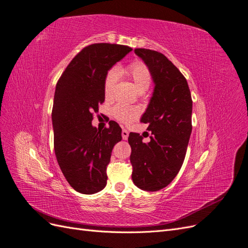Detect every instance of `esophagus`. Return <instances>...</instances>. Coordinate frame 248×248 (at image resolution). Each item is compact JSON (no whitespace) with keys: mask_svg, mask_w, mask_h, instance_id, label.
<instances>
[{"mask_svg":"<svg viewBox=\"0 0 248 248\" xmlns=\"http://www.w3.org/2000/svg\"><path fill=\"white\" fill-rule=\"evenodd\" d=\"M122 136H123L124 140H126V139H128V137H129V131L124 129L123 132H122Z\"/></svg>","mask_w":248,"mask_h":248,"instance_id":"obj_1","label":"esophagus"}]
</instances>
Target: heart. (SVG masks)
Listing matches in <instances>:
<instances>
[{"mask_svg":"<svg viewBox=\"0 0 248 248\" xmlns=\"http://www.w3.org/2000/svg\"><path fill=\"white\" fill-rule=\"evenodd\" d=\"M126 73L130 76L132 81L134 82V86L138 92H144L148 90L151 85L152 78L147 66L143 65L142 62H134L126 69ZM118 76L119 71L116 68H113L108 72L104 84V91L107 97L111 96L114 86H115L118 79ZM138 114L139 111L136 108L124 105H118L113 109V115L123 123L132 122V120H134L138 116Z\"/></svg>","mask_w":248,"mask_h":248,"instance_id":"obj_1","label":"heart"}]
</instances>
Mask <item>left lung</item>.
<instances>
[{
  "label": "left lung",
  "mask_w": 248,
  "mask_h": 248,
  "mask_svg": "<svg viewBox=\"0 0 248 248\" xmlns=\"http://www.w3.org/2000/svg\"><path fill=\"white\" fill-rule=\"evenodd\" d=\"M148 67L154 90L140 122L149 124V142L138 133L129 134L134 185L157 192L174 180L185 161L192 133L193 101L185 76L167 56L154 50L135 49Z\"/></svg>",
  "instance_id": "obj_1"
}]
</instances>
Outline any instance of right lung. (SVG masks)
<instances>
[{"label": "right lung", "instance_id": "1", "mask_svg": "<svg viewBox=\"0 0 248 248\" xmlns=\"http://www.w3.org/2000/svg\"><path fill=\"white\" fill-rule=\"evenodd\" d=\"M132 51L114 44H93L70 62L55 87L52 125L54 152L62 172L76 192L92 195L107 186L112 150L122 140L117 123L103 131L92 125V113L105 101L109 70Z\"/></svg>", "mask_w": 248, "mask_h": 248}]
</instances>
